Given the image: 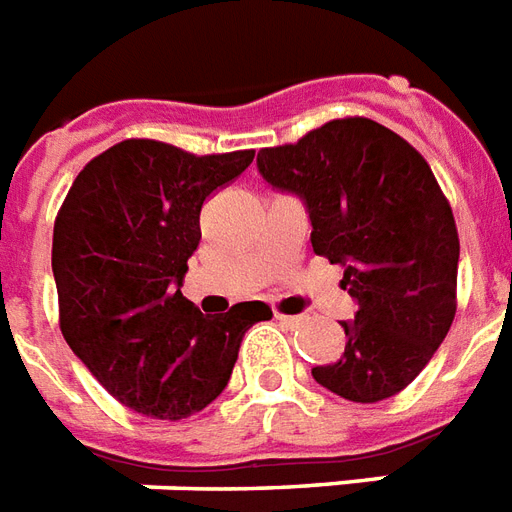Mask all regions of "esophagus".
<instances>
[{"mask_svg":"<svg viewBox=\"0 0 512 512\" xmlns=\"http://www.w3.org/2000/svg\"><path fill=\"white\" fill-rule=\"evenodd\" d=\"M274 317L282 325H287V328H298L301 320H304V317H298V314H282V312H274Z\"/></svg>","mask_w":512,"mask_h":512,"instance_id":"1","label":"esophagus"}]
</instances>
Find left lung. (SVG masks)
Returning a JSON list of instances; mask_svg holds the SVG:
<instances>
[{
	"label": "left lung",
	"instance_id": "1",
	"mask_svg": "<svg viewBox=\"0 0 512 512\" xmlns=\"http://www.w3.org/2000/svg\"><path fill=\"white\" fill-rule=\"evenodd\" d=\"M257 170L304 200L312 249L344 268L355 301L339 361L312 377L361 404L404 391L456 317V222L426 160L377 121L336 119L263 149Z\"/></svg>",
	"mask_w": 512,
	"mask_h": 512
}]
</instances>
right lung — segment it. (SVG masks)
<instances>
[{
    "instance_id": "obj_1",
    "label": "right lung",
    "mask_w": 512,
    "mask_h": 512,
    "mask_svg": "<svg viewBox=\"0 0 512 512\" xmlns=\"http://www.w3.org/2000/svg\"><path fill=\"white\" fill-rule=\"evenodd\" d=\"M255 151L208 154L121 140L78 173L54 225L59 320L105 391L160 420L195 415L227 388L260 301L203 314L181 295L200 244L203 200L241 176Z\"/></svg>"
}]
</instances>
